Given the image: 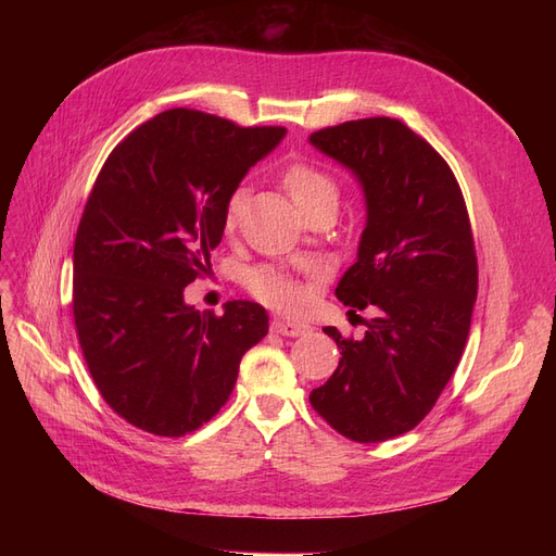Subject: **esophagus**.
Wrapping results in <instances>:
<instances>
[{
  "label": "esophagus",
  "instance_id": "obj_1",
  "mask_svg": "<svg viewBox=\"0 0 556 556\" xmlns=\"http://www.w3.org/2000/svg\"><path fill=\"white\" fill-rule=\"evenodd\" d=\"M271 329L280 336H292V339H296V336H304L311 331V325H304V323H292V319H274L271 323Z\"/></svg>",
  "mask_w": 556,
  "mask_h": 556
}]
</instances>
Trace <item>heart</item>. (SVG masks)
<instances>
[{
    "mask_svg": "<svg viewBox=\"0 0 556 556\" xmlns=\"http://www.w3.org/2000/svg\"><path fill=\"white\" fill-rule=\"evenodd\" d=\"M282 188L288 190L296 208L306 217L319 211H336V206H339V188H336L331 176L308 162L290 164L282 174ZM243 199H245V192L241 188H237L227 197L225 215H223L225 229H231L237 225ZM243 282H245V290L252 296L278 313L294 315L306 306L308 288L294 276H290L288 271H282V268L255 266L245 274Z\"/></svg>",
    "mask_w": 556,
    "mask_h": 556,
    "instance_id": "1",
    "label": "heart"
}]
</instances>
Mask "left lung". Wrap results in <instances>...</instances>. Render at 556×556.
Listing matches in <instances>:
<instances>
[{"label": "left lung", "instance_id": "8db88e82", "mask_svg": "<svg viewBox=\"0 0 556 556\" xmlns=\"http://www.w3.org/2000/svg\"><path fill=\"white\" fill-rule=\"evenodd\" d=\"M311 143L366 197L359 255L336 296L378 311L359 341L325 327L341 362L311 406L345 439L380 443L422 422L462 359L478 296L473 231L447 162L401 121H348Z\"/></svg>", "mask_w": 556, "mask_h": 556}]
</instances>
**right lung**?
I'll return each instance as SVG.
<instances>
[{"label": "right lung", "mask_w": 556, "mask_h": 556, "mask_svg": "<svg viewBox=\"0 0 556 556\" xmlns=\"http://www.w3.org/2000/svg\"><path fill=\"white\" fill-rule=\"evenodd\" d=\"M285 127L172 109L117 143L74 243V325L99 394L129 425L178 439L220 410L268 331L252 301L185 306L225 231V201Z\"/></svg>", "instance_id": "add662e5"}]
</instances>
